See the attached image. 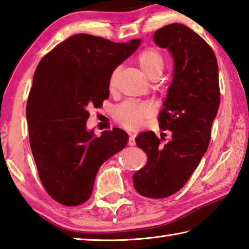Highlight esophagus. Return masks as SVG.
<instances>
[{"mask_svg": "<svg viewBox=\"0 0 249 249\" xmlns=\"http://www.w3.org/2000/svg\"><path fill=\"white\" fill-rule=\"evenodd\" d=\"M128 144L129 146H135L136 142H135V135H130V137L128 138Z\"/></svg>", "mask_w": 249, "mask_h": 249, "instance_id": "esophagus-1", "label": "esophagus"}]
</instances>
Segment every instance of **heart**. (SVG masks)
<instances>
[{
	"instance_id": "1",
	"label": "heart",
	"mask_w": 249,
	"mask_h": 249,
	"mask_svg": "<svg viewBox=\"0 0 249 249\" xmlns=\"http://www.w3.org/2000/svg\"><path fill=\"white\" fill-rule=\"evenodd\" d=\"M137 63L143 75L151 79L153 76H161L164 67V57L158 49L148 48L138 54ZM116 73V70L112 73L110 87L114 84ZM152 113L153 107L149 102H123L114 109V117L124 128L135 129L151 117Z\"/></svg>"
}]
</instances>
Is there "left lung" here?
<instances>
[{
    "mask_svg": "<svg viewBox=\"0 0 249 249\" xmlns=\"http://www.w3.org/2000/svg\"><path fill=\"white\" fill-rule=\"evenodd\" d=\"M153 40L174 58L173 79L158 119L161 130H170L172 136L163 142L165 138L152 130L138 135L136 144L146 153L147 163L133 182L139 195L161 199L186 184L207 151L220 87L213 50L193 29L175 22L157 30Z\"/></svg>",
    "mask_w": 249,
    "mask_h": 249,
    "instance_id": "obj_1",
    "label": "left lung"
}]
</instances>
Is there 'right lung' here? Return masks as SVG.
<instances>
[{
    "instance_id": "obj_1",
    "label": "right lung",
    "mask_w": 249,
    "mask_h": 249,
    "mask_svg": "<svg viewBox=\"0 0 249 249\" xmlns=\"http://www.w3.org/2000/svg\"><path fill=\"white\" fill-rule=\"evenodd\" d=\"M140 40L115 43L78 34L46 54L36 69L26 114L39 178L61 205L75 207L91 196L98 170L127 143L123 129L100 137L86 129L90 107L109 98L110 78Z\"/></svg>"
}]
</instances>
